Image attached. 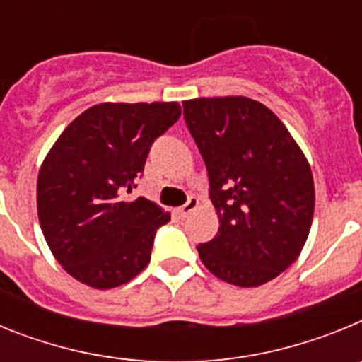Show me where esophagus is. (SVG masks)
Returning a JSON list of instances; mask_svg holds the SVG:
<instances>
[{"label":"esophagus","instance_id":"esophagus-1","mask_svg":"<svg viewBox=\"0 0 362 362\" xmlns=\"http://www.w3.org/2000/svg\"><path fill=\"white\" fill-rule=\"evenodd\" d=\"M197 206H199V199H197L196 196H190V197H188L187 203L183 204V206H179L177 212H179V216H181V217H187L188 214H190L192 210H196Z\"/></svg>","mask_w":362,"mask_h":362}]
</instances>
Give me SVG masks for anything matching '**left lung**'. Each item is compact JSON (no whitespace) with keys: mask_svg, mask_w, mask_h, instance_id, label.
<instances>
[{"mask_svg":"<svg viewBox=\"0 0 362 362\" xmlns=\"http://www.w3.org/2000/svg\"><path fill=\"white\" fill-rule=\"evenodd\" d=\"M183 116L221 221L216 238L197 246L201 261L235 286L268 283L299 257L312 226L315 190L305 153L250 98L192 99Z\"/></svg>","mask_w":362,"mask_h":362,"instance_id":"left-lung-1","label":"left lung"}]
</instances>
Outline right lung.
<instances>
[{
    "mask_svg": "<svg viewBox=\"0 0 362 362\" xmlns=\"http://www.w3.org/2000/svg\"><path fill=\"white\" fill-rule=\"evenodd\" d=\"M181 116L177 103H103L63 130L37 175V216L54 257L74 279L107 290L150 263L170 216L129 199L152 143Z\"/></svg>",
    "mask_w": 362,
    "mask_h": 362,
    "instance_id": "1",
    "label": "right lung"
}]
</instances>
